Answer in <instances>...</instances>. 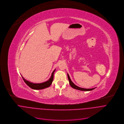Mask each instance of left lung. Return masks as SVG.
Instances as JSON below:
<instances>
[{"mask_svg":"<svg viewBox=\"0 0 124 124\" xmlns=\"http://www.w3.org/2000/svg\"><path fill=\"white\" fill-rule=\"evenodd\" d=\"M67 76H68V80H69V84L70 85H71V86L74 88V89H78V90H81V91H90V90H93L95 88H89V89H86V88H81V87H80L77 85H76L75 84H74L71 80L70 78V77L68 75V74L67 73Z\"/></svg>","mask_w":124,"mask_h":124,"instance_id":"1","label":"left lung"}]
</instances>
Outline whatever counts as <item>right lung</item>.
<instances>
[{
	"mask_svg": "<svg viewBox=\"0 0 124 124\" xmlns=\"http://www.w3.org/2000/svg\"><path fill=\"white\" fill-rule=\"evenodd\" d=\"M55 69L53 71L51 76L50 78L49 79L48 81L42 83H39V84H34L33 83H31L28 81H26L25 79H24L23 77L22 78L24 81V82L26 83V84L29 86L30 88L33 89H36V90H39V89H42L47 87H48L49 86H50V85L52 84L53 80V78H54V73L55 72Z\"/></svg>",
	"mask_w": 124,
	"mask_h": 124,
	"instance_id": "obj_1",
	"label": "right lung"
}]
</instances>
